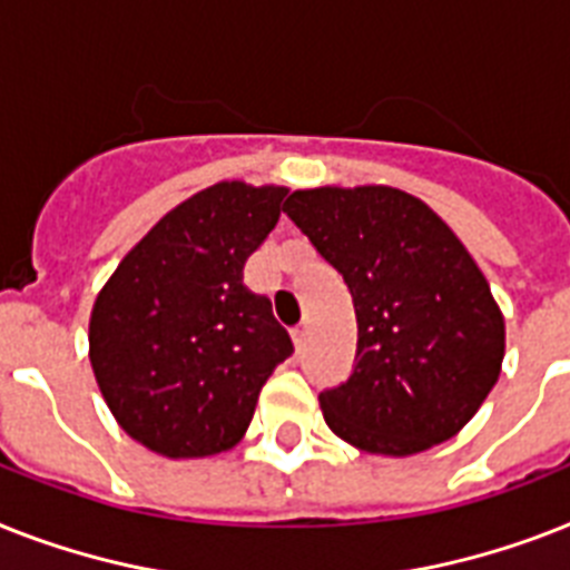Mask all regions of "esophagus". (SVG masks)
Listing matches in <instances>:
<instances>
[{
  "label": "esophagus",
  "mask_w": 570,
  "mask_h": 570,
  "mask_svg": "<svg viewBox=\"0 0 570 570\" xmlns=\"http://www.w3.org/2000/svg\"><path fill=\"white\" fill-rule=\"evenodd\" d=\"M307 336H309V331H307V325H298V327H293V340H295V348H307Z\"/></svg>",
  "instance_id": "1"
}]
</instances>
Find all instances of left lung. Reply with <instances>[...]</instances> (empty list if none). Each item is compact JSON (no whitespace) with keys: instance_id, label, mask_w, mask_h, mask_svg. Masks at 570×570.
Segmentation results:
<instances>
[{"instance_id":"1","label":"left lung","mask_w":570,"mask_h":570,"mask_svg":"<svg viewBox=\"0 0 570 570\" xmlns=\"http://www.w3.org/2000/svg\"><path fill=\"white\" fill-rule=\"evenodd\" d=\"M284 213L340 272L357 313L351 377L318 395L327 428L386 456L456 436L503 363V316L465 245L395 187L298 189Z\"/></svg>"}]
</instances>
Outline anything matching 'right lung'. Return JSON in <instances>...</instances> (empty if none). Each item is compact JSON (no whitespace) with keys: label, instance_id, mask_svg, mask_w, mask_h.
<instances>
[{"label":"right lung","instance_id":"right-lung-1","mask_svg":"<svg viewBox=\"0 0 570 570\" xmlns=\"http://www.w3.org/2000/svg\"><path fill=\"white\" fill-rule=\"evenodd\" d=\"M284 187L222 180L169 210L92 304L90 363L114 419L149 451H228L263 383L293 354L243 266L277 225Z\"/></svg>","mask_w":570,"mask_h":570}]
</instances>
